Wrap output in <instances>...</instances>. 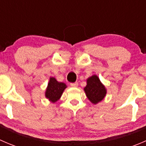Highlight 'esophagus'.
<instances>
[{
  "label": "esophagus",
  "instance_id": "obj_1",
  "mask_svg": "<svg viewBox=\"0 0 146 146\" xmlns=\"http://www.w3.org/2000/svg\"><path fill=\"white\" fill-rule=\"evenodd\" d=\"M78 82H73V83H70V86L73 87V88H76V87H78Z\"/></svg>",
  "mask_w": 146,
  "mask_h": 146
}]
</instances>
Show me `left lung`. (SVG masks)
Wrapping results in <instances>:
<instances>
[{"mask_svg": "<svg viewBox=\"0 0 146 146\" xmlns=\"http://www.w3.org/2000/svg\"><path fill=\"white\" fill-rule=\"evenodd\" d=\"M84 90L87 98L94 104L102 100L107 94L105 87L96 75L87 79V85L84 88Z\"/></svg>", "mask_w": 146, "mask_h": 146, "instance_id": "left-lung-1", "label": "left lung"}]
</instances>
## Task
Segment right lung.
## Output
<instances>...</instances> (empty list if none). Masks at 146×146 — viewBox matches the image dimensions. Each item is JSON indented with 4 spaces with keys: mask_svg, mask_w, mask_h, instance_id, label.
<instances>
[{
    "mask_svg": "<svg viewBox=\"0 0 146 146\" xmlns=\"http://www.w3.org/2000/svg\"><path fill=\"white\" fill-rule=\"evenodd\" d=\"M67 88L64 82H58L55 78H50L46 90L45 92V96L51 102L54 103L61 98L64 90Z\"/></svg>",
    "mask_w": 146,
    "mask_h": 146,
    "instance_id": "right-lung-1",
    "label": "right lung"
}]
</instances>
